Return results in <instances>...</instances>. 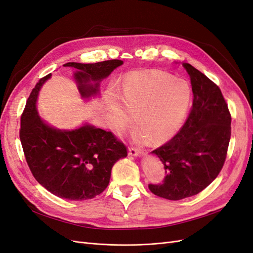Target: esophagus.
<instances>
[{
  "mask_svg": "<svg viewBox=\"0 0 253 253\" xmlns=\"http://www.w3.org/2000/svg\"><path fill=\"white\" fill-rule=\"evenodd\" d=\"M128 154L132 155V156H138L141 154V150L138 148H135V147H131L128 149Z\"/></svg>",
  "mask_w": 253,
  "mask_h": 253,
  "instance_id": "1",
  "label": "esophagus"
}]
</instances>
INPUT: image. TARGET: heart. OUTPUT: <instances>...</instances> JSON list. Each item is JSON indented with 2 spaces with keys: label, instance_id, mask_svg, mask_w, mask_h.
<instances>
[{
  "label": "heart",
  "instance_id": "obj_1",
  "mask_svg": "<svg viewBox=\"0 0 253 253\" xmlns=\"http://www.w3.org/2000/svg\"><path fill=\"white\" fill-rule=\"evenodd\" d=\"M119 97H108V108L115 126L124 129L135 120L141 126L135 138L147 142L151 136L155 141L171 138L180 128L191 102L192 90L183 79L159 71L136 72L125 79Z\"/></svg>",
  "mask_w": 253,
  "mask_h": 253
}]
</instances>
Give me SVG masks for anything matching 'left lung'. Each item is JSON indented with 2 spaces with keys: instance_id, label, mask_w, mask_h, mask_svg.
I'll return each mask as SVG.
<instances>
[{
  "instance_id": "8db88e82",
  "label": "left lung",
  "mask_w": 253,
  "mask_h": 253,
  "mask_svg": "<svg viewBox=\"0 0 253 253\" xmlns=\"http://www.w3.org/2000/svg\"><path fill=\"white\" fill-rule=\"evenodd\" d=\"M193 103L173 138L153 151L164 164L163 183H150L153 194L170 201L196 195L217 177L231 136V115L219 87L189 63Z\"/></svg>"
}]
</instances>
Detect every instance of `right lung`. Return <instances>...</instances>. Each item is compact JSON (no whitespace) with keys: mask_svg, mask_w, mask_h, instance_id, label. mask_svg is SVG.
I'll return each mask as SVG.
<instances>
[{"mask_svg":"<svg viewBox=\"0 0 253 253\" xmlns=\"http://www.w3.org/2000/svg\"><path fill=\"white\" fill-rule=\"evenodd\" d=\"M122 64L124 61L114 59L64 66L77 70L74 78L81 96L87 98L96 95L99 82ZM49 78L50 74L36 84L21 116L20 139L26 163L36 180L53 195L68 201L94 198L108 187L113 166L127 155V149L112 132L93 126L61 131L45 124L38 115L36 101Z\"/></svg>","mask_w":253,"mask_h":253,"instance_id":"add662e5","label":"right lung"}]
</instances>
